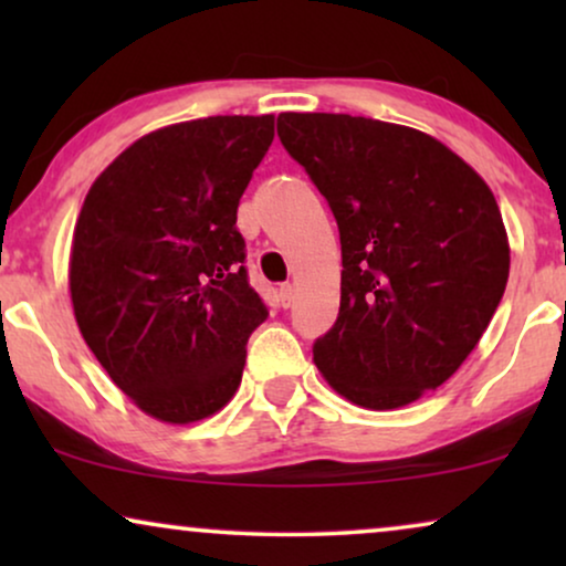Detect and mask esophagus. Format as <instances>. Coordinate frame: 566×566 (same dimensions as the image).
<instances>
[{"label":"esophagus","instance_id":"34e87169","mask_svg":"<svg viewBox=\"0 0 566 566\" xmlns=\"http://www.w3.org/2000/svg\"><path fill=\"white\" fill-rule=\"evenodd\" d=\"M293 296H296V291H293L291 283H283L281 291H277V298H281V306L289 308L293 304Z\"/></svg>","mask_w":566,"mask_h":566}]
</instances>
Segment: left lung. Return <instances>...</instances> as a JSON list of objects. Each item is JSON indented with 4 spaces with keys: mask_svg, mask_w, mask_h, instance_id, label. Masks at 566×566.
Listing matches in <instances>:
<instances>
[{
    "mask_svg": "<svg viewBox=\"0 0 566 566\" xmlns=\"http://www.w3.org/2000/svg\"><path fill=\"white\" fill-rule=\"evenodd\" d=\"M277 136L332 208L339 316L314 343L332 389L366 409L448 381L492 322L510 242L490 185L422 130L345 113H281Z\"/></svg>",
    "mask_w": 566,
    "mask_h": 566,
    "instance_id": "obj_1",
    "label": "left lung"
}]
</instances>
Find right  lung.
Here are the masks:
<instances>
[{
  "label": "right lung",
  "mask_w": 566,
  "mask_h": 566,
  "mask_svg": "<svg viewBox=\"0 0 566 566\" xmlns=\"http://www.w3.org/2000/svg\"><path fill=\"white\" fill-rule=\"evenodd\" d=\"M275 115H213L146 134L84 198L69 291L84 343L154 420L190 424L242 381L268 308L247 281L239 198Z\"/></svg>",
  "instance_id": "1"
}]
</instances>
